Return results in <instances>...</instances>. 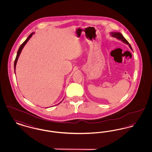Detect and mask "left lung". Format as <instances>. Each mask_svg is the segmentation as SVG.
Returning <instances> with one entry per match:
<instances>
[{
	"mask_svg": "<svg viewBox=\"0 0 152 152\" xmlns=\"http://www.w3.org/2000/svg\"><path fill=\"white\" fill-rule=\"evenodd\" d=\"M110 36H112V37H116V39H117L118 40H121L123 43H124L128 45L129 47H130V49L133 51V50H132V47H131L130 44L129 43V42L126 40V39L123 36V35H122L120 32H112L110 33Z\"/></svg>",
	"mask_w": 152,
	"mask_h": 152,
	"instance_id": "obj_1",
	"label": "left lung"
}]
</instances>
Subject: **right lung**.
<instances>
[{"label":"right lung","mask_w":152,"mask_h":152,"mask_svg":"<svg viewBox=\"0 0 152 152\" xmlns=\"http://www.w3.org/2000/svg\"><path fill=\"white\" fill-rule=\"evenodd\" d=\"M35 34V32H32V34H31L30 35H29V36L27 38V39L23 43L22 45L20 46V47H19V50H18V52H17V55H16V58H15V62H14V71L15 73V69H16V63H17V61H18V58L19 57V56H20V53H21V52H22V50H23V48H24V45L27 44V43L28 42V41L29 40V39L32 37V35L33 34ZM64 100V99H63ZM62 100V101H63ZM61 101L60 102V103H61ZM60 103H58V104H59Z\"/></svg>","instance_id":"1"}]
</instances>
